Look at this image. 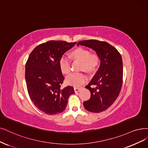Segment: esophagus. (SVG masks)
I'll list each match as a JSON object with an SVG mask.
<instances>
[{
  "label": "esophagus",
  "mask_w": 148,
  "mask_h": 148,
  "mask_svg": "<svg viewBox=\"0 0 148 148\" xmlns=\"http://www.w3.org/2000/svg\"><path fill=\"white\" fill-rule=\"evenodd\" d=\"M81 88H78V87H75L74 88V90H75V92H79L80 90H81Z\"/></svg>",
  "instance_id": "obj_1"
}]
</instances>
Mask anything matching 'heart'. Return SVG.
Here are the masks:
<instances>
[{
	"instance_id": "b5f03b06",
	"label": "heart",
	"mask_w": 148,
	"mask_h": 148,
	"mask_svg": "<svg viewBox=\"0 0 148 148\" xmlns=\"http://www.w3.org/2000/svg\"><path fill=\"white\" fill-rule=\"evenodd\" d=\"M70 57L73 60L81 62V70L92 73L97 69L100 63V56L96 53H90L89 50L77 48L70 52ZM60 71L64 75H69L71 70V62L69 59L64 56L59 61ZM87 80V76L83 73H74L66 78L67 83L73 86L82 85Z\"/></svg>"
}]
</instances>
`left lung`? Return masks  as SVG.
I'll return each mask as SVG.
<instances>
[{
  "label": "left lung",
  "instance_id": "obj_1",
  "mask_svg": "<svg viewBox=\"0 0 148 148\" xmlns=\"http://www.w3.org/2000/svg\"><path fill=\"white\" fill-rule=\"evenodd\" d=\"M79 45L93 49L100 56V67L86 86L90 97L83 105L92 113H100L113 105L119 95L123 80V59L118 51L106 42L88 40L79 42Z\"/></svg>",
  "mask_w": 148,
  "mask_h": 148
}]
</instances>
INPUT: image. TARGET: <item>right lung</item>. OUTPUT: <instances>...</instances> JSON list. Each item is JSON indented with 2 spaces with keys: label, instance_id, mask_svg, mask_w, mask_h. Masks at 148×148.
Segmentation results:
<instances>
[{
  "label": "right lung",
  "instance_id": "obj_1",
  "mask_svg": "<svg viewBox=\"0 0 148 148\" xmlns=\"http://www.w3.org/2000/svg\"><path fill=\"white\" fill-rule=\"evenodd\" d=\"M76 42L49 40L35 47L25 64V78L30 100L37 108L49 115L63 112L72 86L60 88L64 77L59 65L62 55Z\"/></svg>",
  "mask_w": 148,
  "mask_h": 148
}]
</instances>
